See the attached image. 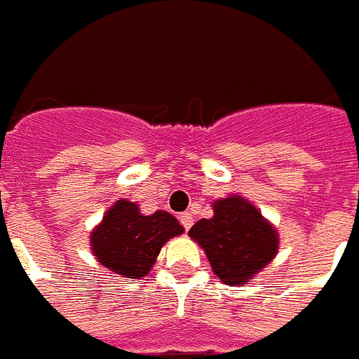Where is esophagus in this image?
Here are the masks:
<instances>
[{"instance_id":"1","label":"esophagus","mask_w":359,"mask_h":359,"mask_svg":"<svg viewBox=\"0 0 359 359\" xmlns=\"http://www.w3.org/2000/svg\"><path fill=\"white\" fill-rule=\"evenodd\" d=\"M180 225L184 226V230H189L191 229V225H194V215L189 214V212H184V214H180Z\"/></svg>"}]
</instances>
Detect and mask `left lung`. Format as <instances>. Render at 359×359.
<instances>
[{
	"instance_id": "obj_1",
	"label": "left lung",
	"mask_w": 359,
	"mask_h": 359,
	"mask_svg": "<svg viewBox=\"0 0 359 359\" xmlns=\"http://www.w3.org/2000/svg\"><path fill=\"white\" fill-rule=\"evenodd\" d=\"M189 238L206 252L221 282H250L278 252V232L262 212L241 195L214 203V217L197 221Z\"/></svg>"
}]
</instances>
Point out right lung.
Instances as JSON below:
<instances>
[{
    "instance_id": "1",
    "label": "right lung",
    "mask_w": 359,
    "mask_h": 359,
    "mask_svg": "<svg viewBox=\"0 0 359 359\" xmlns=\"http://www.w3.org/2000/svg\"><path fill=\"white\" fill-rule=\"evenodd\" d=\"M182 232V225L164 210L144 215L136 203L119 199L92 230L90 245L107 269L123 278H140L149 273L165 241Z\"/></svg>"
}]
</instances>
